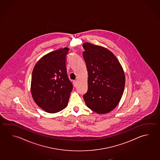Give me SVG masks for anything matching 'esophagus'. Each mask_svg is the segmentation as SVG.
Listing matches in <instances>:
<instances>
[{
    "label": "esophagus",
    "instance_id": "34e87169",
    "mask_svg": "<svg viewBox=\"0 0 160 160\" xmlns=\"http://www.w3.org/2000/svg\"><path fill=\"white\" fill-rule=\"evenodd\" d=\"M73 85L74 87H75L76 86V85H77V81L76 80H73Z\"/></svg>",
    "mask_w": 160,
    "mask_h": 160
}]
</instances>
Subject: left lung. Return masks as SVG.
I'll list each match as a JSON object with an SVG mask.
<instances>
[{
    "label": "left lung",
    "instance_id": "8db88e82",
    "mask_svg": "<svg viewBox=\"0 0 160 160\" xmlns=\"http://www.w3.org/2000/svg\"><path fill=\"white\" fill-rule=\"evenodd\" d=\"M82 53L88 72V91L83 95L87 107L98 114L111 112L123 94L125 76L120 63L108 49L84 42Z\"/></svg>",
    "mask_w": 160,
    "mask_h": 160
}]
</instances>
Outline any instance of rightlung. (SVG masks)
I'll return each mask as SVG.
<instances>
[{
    "mask_svg": "<svg viewBox=\"0 0 160 160\" xmlns=\"http://www.w3.org/2000/svg\"><path fill=\"white\" fill-rule=\"evenodd\" d=\"M68 48H61L42 57L34 66L31 92L34 102L48 113H56L68 106L72 84L68 78L66 56Z\"/></svg>",
    "mask_w": 160,
    "mask_h": 160,
    "instance_id": "1",
    "label": "right lung"
}]
</instances>
